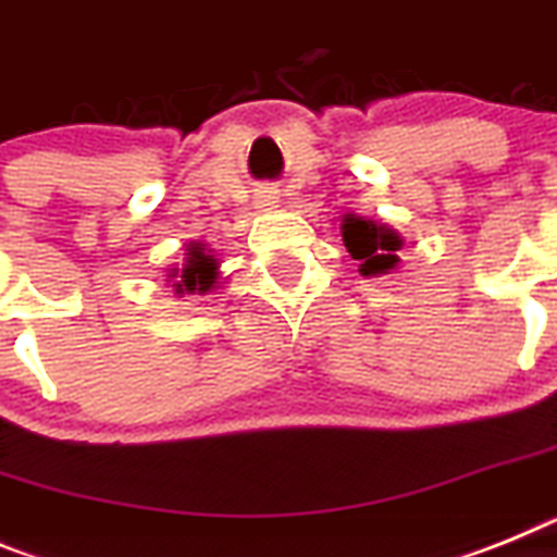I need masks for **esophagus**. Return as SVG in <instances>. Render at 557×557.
<instances>
[{
	"mask_svg": "<svg viewBox=\"0 0 557 557\" xmlns=\"http://www.w3.org/2000/svg\"><path fill=\"white\" fill-rule=\"evenodd\" d=\"M256 208H261V211H270V208L278 206V197H275V191H259L256 194Z\"/></svg>",
	"mask_w": 557,
	"mask_h": 557,
	"instance_id": "34e87169",
	"label": "esophagus"
}]
</instances>
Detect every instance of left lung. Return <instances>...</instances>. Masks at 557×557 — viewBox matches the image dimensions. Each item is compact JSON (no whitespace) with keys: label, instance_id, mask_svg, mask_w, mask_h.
Returning <instances> with one entry per match:
<instances>
[{"label":"left lung","instance_id":"1","mask_svg":"<svg viewBox=\"0 0 557 557\" xmlns=\"http://www.w3.org/2000/svg\"><path fill=\"white\" fill-rule=\"evenodd\" d=\"M341 236H344L351 259L360 261L358 273L363 278H377V275H388L400 268L397 250H403V236L394 227L366 220L358 213H344Z\"/></svg>","mask_w":557,"mask_h":557}]
</instances>
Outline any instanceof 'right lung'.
<instances>
[{"label": "right lung", "instance_id": "right-lung-1", "mask_svg": "<svg viewBox=\"0 0 557 557\" xmlns=\"http://www.w3.org/2000/svg\"><path fill=\"white\" fill-rule=\"evenodd\" d=\"M165 282L171 284L174 296H208L220 284V259L202 239H191L185 245L183 264H171L165 270Z\"/></svg>", "mask_w": 557, "mask_h": 557}]
</instances>
